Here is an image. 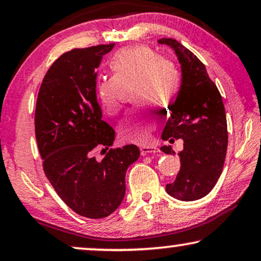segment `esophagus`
I'll return each mask as SVG.
<instances>
[{
  "instance_id": "esophagus-1",
  "label": "esophagus",
  "mask_w": 261,
  "mask_h": 261,
  "mask_svg": "<svg viewBox=\"0 0 261 261\" xmlns=\"http://www.w3.org/2000/svg\"><path fill=\"white\" fill-rule=\"evenodd\" d=\"M160 152L159 148H155V146H148V145H143L141 146V153L143 156L149 155V153H157Z\"/></svg>"
}]
</instances>
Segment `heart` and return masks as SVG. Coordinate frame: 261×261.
Returning a JSON list of instances; mask_svg holds the SVG:
<instances>
[{
	"instance_id": "heart-1",
	"label": "heart",
	"mask_w": 261,
	"mask_h": 261,
	"mask_svg": "<svg viewBox=\"0 0 261 261\" xmlns=\"http://www.w3.org/2000/svg\"><path fill=\"white\" fill-rule=\"evenodd\" d=\"M111 78L99 80L95 99L101 112L115 117L122 110V89L137 83L135 101L144 104L127 111L118 126L120 138L145 142L157 126V118L148 105L164 106L176 93L175 72L162 57L146 46H129L117 50L109 61Z\"/></svg>"
}]
</instances>
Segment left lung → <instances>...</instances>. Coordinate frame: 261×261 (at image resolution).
I'll return each mask as SVG.
<instances>
[{
  "mask_svg": "<svg viewBox=\"0 0 261 261\" xmlns=\"http://www.w3.org/2000/svg\"><path fill=\"white\" fill-rule=\"evenodd\" d=\"M159 43L174 49L182 72L181 87L162 134L163 141L170 143L183 139L181 169L166 189L177 200L195 201L209 194L222 172L228 144L225 106L196 56L174 39H160ZM161 150L175 153L170 145Z\"/></svg>",
  "mask_w": 261,
  "mask_h": 261,
  "instance_id": "8db88e82",
  "label": "left lung"
}]
</instances>
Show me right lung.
<instances>
[{
  "label": "right lung",
  "mask_w": 261,
  "mask_h": 261,
  "mask_svg": "<svg viewBox=\"0 0 261 261\" xmlns=\"http://www.w3.org/2000/svg\"><path fill=\"white\" fill-rule=\"evenodd\" d=\"M113 46L62 54L47 71L36 100L35 137L43 171L60 199L90 219L106 218L119 207L126 170L139 157L134 144L110 149L101 161L93 156L97 146L109 149L116 138L101 119L94 92L95 69Z\"/></svg>",
  "instance_id": "add662e5"
}]
</instances>
